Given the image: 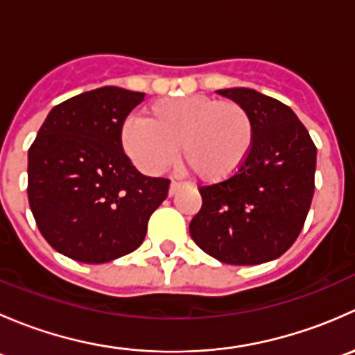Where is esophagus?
I'll use <instances>...</instances> for the list:
<instances>
[{"instance_id": "1", "label": "esophagus", "mask_w": 355, "mask_h": 355, "mask_svg": "<svg viewBox=\"0 0 355 355\" xmlns=\"http://www.w3.org/2000/svg\"><path fill=\"white\" fill-rule=\"evenodd\" d=\"M180 182H177V180H171V184H170V196H173L175 192L178 191V189H180Z\"/></svg>"}]
</instances>
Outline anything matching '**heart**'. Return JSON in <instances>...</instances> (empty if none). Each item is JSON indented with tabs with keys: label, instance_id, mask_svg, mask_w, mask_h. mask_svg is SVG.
Here are the masks:
<instances>
[{
	"label": "heart",
	"instance_id": "b5f03b06",
	"mask_svg": "<svg viewBox=\"0 0 355 355\" xmlns=\"http://www.w3.org/2000/svg\"><path fill=\"white\" fill-rule=\"evenodd\" d=\"M254 120L235 101L207 96L157 99L149 118L128 114L121 123L125 155L141 171L156 175L180 155L196 177L218 184L234 177L254 144Z\"/></svg>",
	"mask_w": 355,
	"mask_h": 355
}]
</instances>
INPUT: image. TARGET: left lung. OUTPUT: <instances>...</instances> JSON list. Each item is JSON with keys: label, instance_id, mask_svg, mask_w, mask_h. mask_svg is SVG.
Returning a JSON list of instances; mask_svg holds the SVG:
<instances>
[{"label": "left lung", "instance_id": "1", "mask_svg": "<svg viewBox=\"0 0 355 355\" xmlns=\"http://www.w3.org/2000/svg\"><path fill=\"white\" fill-rule=\"evenodd\" d=\"M254 120L244 166L225 182L200 185L191 237L225 264H261L287 252L304 227L314 194L316 146L287 105L252 89H221Z\"/></svg>", "mask_w": 355, "mask_h": 355}]
</instances>
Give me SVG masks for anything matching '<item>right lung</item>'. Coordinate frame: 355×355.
<instances>
[{
  "label": "right lung",
  "instance_id": "add662e5",
  "mask_svg": "<svg viewBox=\"0 0 355 355\" xmlns=\"http://www.w3.org/2000/svg\"><path fill=\"white\" fill-rule=\"evenodd\" d=\"M144 92L101 87L49 111L28 149L27 196L39 232L80 263H110L142 244L170 180L139 173L120 142Z\"/></svg>",
  "mask_w": 355,
  "mask_h": 355
}]
</instances>
